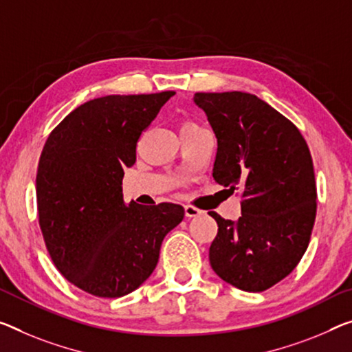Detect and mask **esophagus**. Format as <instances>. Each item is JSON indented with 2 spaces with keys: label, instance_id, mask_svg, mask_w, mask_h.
Wrapping results in <instances>:
<instances>
[{
  "label": "esophagus",
  "instance_id": "34e87169",
  "mask_svg": "<svg viewBox=\"0 0 352 352\" xmlns=\"http://www.w3.org/2000/svg\"><path fill=\"white\" fill-rule=\"evenodd\" d=\"M184 210H186V217H188V219L197 217V215L201 214V209L195 208V206H192V204H186V208H184Z\"/></svg>",
  "mask_w": 352,
  "mask_h": 352
}]
</instances>
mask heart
I'll return each mask as SVG.
<instances>
[{
  "instance_id": "heart-1",
  "label": "heart",
  "mask_w": 352,
  "mask_h": 352,
  "mask_svg": "<svg viewBox=\"0 0 352 352\" xmlns=\"http://www.w3.org/2000/svg\"><path fill=\"white\" fill-rule=\"evenodd\" d=\"M199 127L198 124H195L193 121H184L181 124V131H192V129H197Z\"/></svg>"
}]
</instances>
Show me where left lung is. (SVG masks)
<instances>
[{
  "instance_id": "obj_1",
  "label": "left lung",
  "mask_w": 352,
  "mask_h": 352,
  "mask_svg": "<svg viewBox=\"0 0 352 352\" xmlns=\"http://www.w3.org/2000/svg\"><path fill=\"white\" fill-rule=\"evenodd\" d=\"M217 138L212 176L239 190L237 221L210 215L219 231L209 261L221 280L261 293L293 272L310 242L316 217V184L307 142L293 122L259 97L197 93Z\"/></svg>"
}]
</instances>
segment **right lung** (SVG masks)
Here are the masks:
<instances>
[{
    "mask_svg": "<svg viewBox=\"0 0 352 352\" xmlns=\"http://www.w3.org/2000/svg\"><path fill=\"white\" fill-rule=\"evenodd\" d=\"M175 91L105 96L70 111L48 135L36 176L39 225L64 278L97 297L137 289L157 266L164 237L184 219L175 203L122 198L124 168Z\"/></svg>",
    "mask_w": 352,
    "mask_h": 352,
    "instance_id": "obj_1",
    "label": "right lung"
}]
</instances>
